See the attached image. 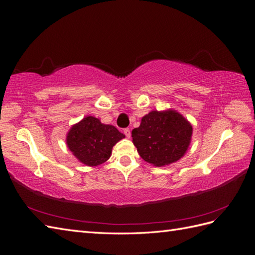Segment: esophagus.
Here are the masks:
<instances>
[{"mask_svg": "<svg viewBox=\"0 0 255 255\" xmlns=\"http://www.w3.org/2000/svg\"><path fill=\"white\" fill-rule=\"evenodd\" d=\"M123 133H125V135H126L128 138L130 137V130H129V128H125V129H123Z\"/></svg>", "mask_w": 255, "mask_h": 255, "instance_id": "obj_1", "label": "esophagus"}]
</instances>
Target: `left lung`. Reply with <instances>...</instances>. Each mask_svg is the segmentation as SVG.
I'll return each instance as SVG.
<instances>
[{
    "label": "left lung",
    "instance_id": "left-lung-1",
    "mask_svg": "<svg viewBox=\"0 0 255 255\" xmlns=\"http://www.w3.org/2000/svg\"><path fill=\"white\" fill-rule=\"evenodd\" d=\"M191 134L190 123L174 111L151 112L132 130L140 157L157 167L179 160L188 149Z\"/></svg>",
    "mask_w": 255,
    "mask_h": 255
}]
</instances>
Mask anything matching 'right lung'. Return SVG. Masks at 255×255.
I'll return each instance as SVG.
<instances>
[{
  "label": "right lung",
  "mask_w": 255,
  "mask_h": 255,
  "mask_svg": "<svg viewBox=\"0 0 255 255\" xmlns=\"http://www.w3.org/2000/svg\"><path fill=\"white\" fill-rule=\"evenodd\" d=\"M125 135L114 126L103 125L98 118L86 117L71 128L68 148L83 164L98 166L111 157L113 146Z\"/></svg>",
  "instance_id": "obj_1"
}]
</instances>
